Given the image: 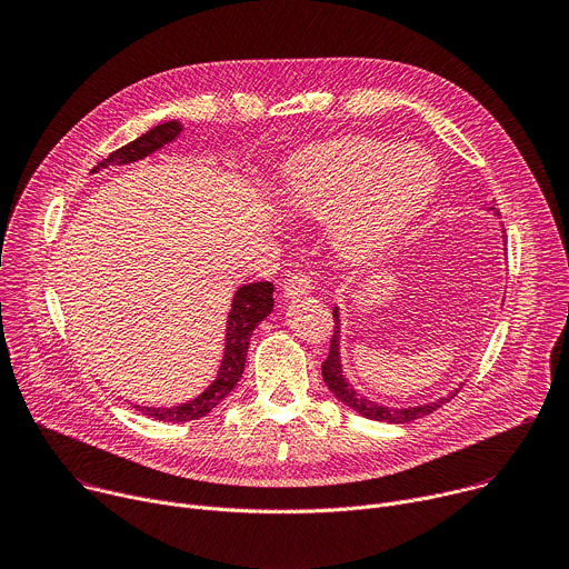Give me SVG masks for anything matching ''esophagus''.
Segmentation results:
<instances>
[{
	"mask_svg": "<svg viewBox=\"0 0 569 569\" xmlns=\"http://www.w3.org/2000/svg\"><path fill=\"white\" fill-rule=\"evenodd\" d=\"M312 290V283L306 274H292L283 281V297L286 299H299Z\"/></svg>",
	"mask_w": 569,
	"mask_h": 569,
	"instance_id": "34e87169",
	"label": "esophagus"
}]
</instances>
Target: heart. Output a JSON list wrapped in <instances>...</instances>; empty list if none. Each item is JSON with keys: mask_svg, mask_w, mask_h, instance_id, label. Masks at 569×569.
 <instances>
[{"mask_svg": "<svg viewBox=\"0 0 569 569\" xmlns=\"http://www.w3.org/2000/svg\"><path fill=\"white\" fill-rule=\"evenodd\" d=\"M439 167L417 146L345 137L290 154L274 196L295 220L329 222L331 246L349 266L378 261L432 202Z\"/></svg>", "mask_w": 569, "mask_h": 569, "instance_id": "obj_1", "label": "heart"}]
</instances>
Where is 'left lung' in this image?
Masks as SVG:
<instances>
[{
  "label": "left lung",
  "mask_w": 569,
  "mask_h": 569,
  "mask_svg": "<svg viewBox=\"0 0 569 569\" xmlns=\"http://www.w3.org/2000/svg\"><path fill=\"white\" fill-rule=\"evenodd\" d=\"M489 211H496V207H489ZM333 317H336V327H333V338H331V351H329V358L321 365V376H323L327 387L333 391V396L340 402H345L349 410L358 412L360 417L371 419V421H382V423H410V421L423 419V417L432 415L435 410H439L441 405H446L461 389V385H459V389L450 391L448 396H441V398L423 402V405H405V408H389V405L369 400L367 396L358 393L353 389V385L345 378L342 358H340V329L342 327H340V308L338 306L333 308Z\"/></svg>",
  "instance_id": "obj_1"
}]
</instances>
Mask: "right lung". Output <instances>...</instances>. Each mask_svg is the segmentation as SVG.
<instances>
[{
  "label": "right lung",
  "mask_w": 569,
  "mask_h": 569,
  "mask_svg": "<svg viewBox=\"0 0 569 569\" xmlns=\"http://www.w3.org/2000/svg\"><path fill=\"white\" fill-rule=\"evenodd\" d=\"M182 134V123L180 121H167L150 128L146 134L139 139L126 143L123 148L110 152L108 159L99 161V167L92 169V173H99L101 169L108 167H123L132 164V161H139L157 150L164 148L167 143L176 141ZM274 286L270 281H257L240 286L231 299V310L227 315V333H224V353L218 367L216 380L196 398L171 405V408H146V405H134V408L154 419V421H169V423H184V421H196L207 417L216 405L236 387V382L242 376V369H246L248 360V349H250V338L259 323L272 312L274 299H272Z\"/></svg>",
  "instance_id": "1"
}]
</instances>
